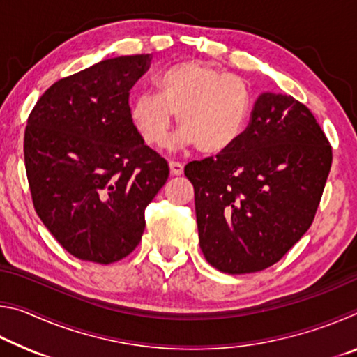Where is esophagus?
Listing matches in <instances>:
<instances>
[{
    "instance_id": "esophagus-1",
    "label": "esophagus",
    "mask_w": 357,
    "mask_h": 357,
    "mask_svg": "<svg viewBox=\"0 0 357 357\" xmlns=\"http://www.w3.org/2000/svg\"><path fill=\"white\" fill-rule=\"evenodd\" d=\"M170 172H172V174H174V176H179V174L184 173V165L181 164V162L172 160L170 162Z\"/></svg>"
}]
</instances>
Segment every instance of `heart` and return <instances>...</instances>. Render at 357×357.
Masks as SVG:
<instances>
[{
  "mask_svg": "<svg viewBox=\"0 0 357 357\" xmlns=\"http://www.w3.org/2000/svg\"><path fill=\"white\" fill-rule=\"evenodd\" d=\"M155 96L142 93L129 116L142 140L154 148L170 138L173 114L183 140L203 154L225 153L244 134L252 96L243 78L200 61H183L154 78Z\"/></svg>",
  "mask_w": 357,
  "mask_h": 357,
  "instance_id": "obj_1",
  "label": "heart"
}]
</instances>
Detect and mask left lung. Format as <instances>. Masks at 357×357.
Here are the masks:
<instances>
[{
  "label": "left lung",
  "instance_id": "1",
  "mask_svg": "<svg viewBox=\"0 0 357 357\" xmlns=\"http://www.w3.org/2000/svg\"><path fill=\"white\" fill-rule=\"evenodd\" d=\"M331 164L332 148L309 108L291 96L259 94L231 148L184 168L208 263L249 274L279 261L315 219Z\"/></svg>",
  "mask_w": 357,
  "mask_h": 357
}]
</instances>
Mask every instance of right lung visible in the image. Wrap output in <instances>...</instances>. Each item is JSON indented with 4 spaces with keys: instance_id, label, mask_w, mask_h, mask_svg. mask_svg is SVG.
<instances>
[{
    "instance_id": "right-lung-1",
    "label": "right lung",
    "mask_w": 357,
    "mask_h": 357,
    "mask_svg": "<svg viewBox=\"0 0 357 357\" xmlns=\"http://www.w3.org/2000/svg\"><path fill=\"white\" fill-rule=\"evenodd\" d=\"M151 55L104 59L53 83L25 129V167L40 220L70 255L110 264L142 241L144 209L167 183V160L129 116V91Z\"/></svg>"
}]
</instances>
